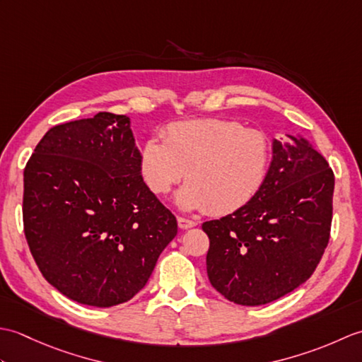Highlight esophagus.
Segmentation results:
<instances>
[{"label": "esophagus", "instance_id": "1", "mask_svg": "<svg viewBox=\"0 0 362 362\" xmlns=\"http://www.w3.org/2000/svg\"><path fill=\"white\" fill-rule=\"evenodd\" d=\"M177 222H179V227H180V228H191V227H196V226H197L196 221L182 218V216L177 218Z\"/></svg>", "mask_w": 362, "mask_h": 362}]
</instances>
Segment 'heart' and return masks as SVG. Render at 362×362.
Wrapping results in <instances>:
<instances>
[{
    "instance_id": "b5f03b06",
    "label": "heart",
    "mask_w": 362,
    "mask_h": 362,
    "mask_svg": "<svg viewBox=\"0 0 362 362\" xmlns=\"http://www.w3.org/2000/svg\"><path fill=\"white\" fill-rule=\"evenodd\" d=\"M163 138L143 143L141 175L156 194L169 193L185 177L188 183L177 194L183 210L224 216L247 205L263 187L271 146L258 130L206 118L171 122Z\"/></svg>"
}]
</instances>
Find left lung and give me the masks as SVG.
<instances>
[{
    "instance_id": "obj_1",
    "label": "left lung",
    "mask_w": 362,
    "mask_h": 362,
    "mask_svg": "<svg viewBox=\"0 0 362 362\" xmlns=\"http://www.w3.org/2000/svg\"><path fill=\"white\" fill-rule=\"evenodd\" d=\"M258 194L238 211L206 221V274L227 300L258 306L310 279L329 241L334 174L302 135L274 140Z\"/></svg>"
}]
</instances>
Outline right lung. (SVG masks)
I'll return each instance as SVG.
<instances>
[{
	"mask_svg": "<svg viewBox=\"0 0 362 362\" xmlns=\"http://www.w3.org/2000/svg\"><path fill=\"white\" fill-rule=\"evenodd\" d=\"M23 226L45 280L74 302L124 303L177 235L143 182L124 115L99 112L45 134L25 168Z\"/></svg>",
	"mask_w": 362,
	"mask_h": 362,
	"instance_id": "1",
	"label": "right lung"
}]
</instances>
